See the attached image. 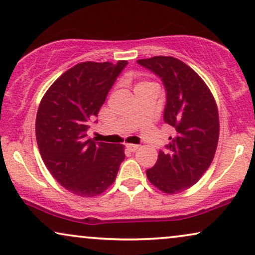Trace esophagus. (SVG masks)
<instances>
[{
    "instance_id": "obj_1",
    "label": "esophagus",
    "mask_w": 255,
    "mask_h": 255,
    "mask_svg": "<svg viewBox=\"0 0 255 255\" xmlns=\"http://www.w3.org/2000/svg\"><path fill=\"white\" fill-rule=\"evenodd\" d=\"M126 148H127V150H129L130 152H135L138 149V145L137 144H126Z\"/></svg>"
}]
</instances>
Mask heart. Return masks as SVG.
<instances>
[{"mask_svg": "<svg viewBox=\"0 0 255 255\" xmlns=\"http://www.w3.org/2000/svg\"><path fill=\"white\" fill-rule=\"evenodd\" d=\"M143 84H145V81H141V83H138V84L136 85V87L140 86V85H143Z\"/></svg>", "mask_w": 255, "mask_h": 255, "instance_id": "obj_1", "label": "heart"}]
</instances>
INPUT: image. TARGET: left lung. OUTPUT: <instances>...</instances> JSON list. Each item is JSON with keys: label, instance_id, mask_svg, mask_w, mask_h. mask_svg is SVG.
I'll use <instances>...</instances> for the list:
<instances>
[{"label": "left lung", "instance_id": "obj_1", "mask_svg": "<svg viewBox=\"0 0 255 255\" xmlns=\"http://www.w3.org/2000/svg\"><path fill=\"white\" fill-rule=\"evenodd\" d=\"M137 63L164 84V122L174 131L167 149L145 172L152 185L174 195L195 185L211 165L219 138L218 108L205 81L182 60L155 56Z\"/></svg>", "mask_w": 255, "mask_h": 255}]
</instances>
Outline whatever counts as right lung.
Listing matches in <instances>:
<instances>
[{
  "label": "right lung",
  "mask_w": 255,
  "mask_h": 255,
  "mask_svg": "<svg viewBox=\"0 0 255 255\" xmlns=\"http://www.w3.org/2000/svg\"><path fill=\"white\" fill-rule=\"evenodd\" d=\"M126 65L127 60L77 64L40 100L36 117L40 156L53 178L77 196L106 191L125 159L124 144L87 140L86 130Z\"/></svg>",
  "instance_id": "add662e5"
}]
</instances>
